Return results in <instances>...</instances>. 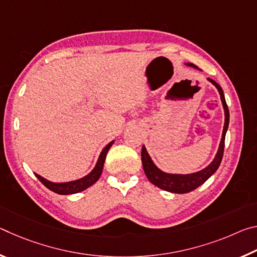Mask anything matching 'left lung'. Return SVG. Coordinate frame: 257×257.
I'll return each mask as SVG.
<instances>
[{
  "label": "left lung",
  "mask_w": 257,
  "mask_h": 257,
  "mask_svg": "<svg viewBox=\"0 0 257 257\" xmlns=\"http://www.w3.org/2000/svg\"><path fill=\"white\" fill-rule=\"evenodd\" d=\"M186 66L193 67L195 69H198L195 64L193 63H186ZM201 70V69H198ZM208 81H211L213 85L216 87V89L219 90L221 102H222L223 110H224V125H223V132H222V138H221L219 150H217V153L215 155L214 160L207 165L206 168H204L203 170L189 173V175H173V173H167L156 167L153 161H152L151 156L149 155L146 151V147L143 145L142 149V162H143V168H144V172L152 184L155 185L159 188L170 191V193H176V194H185L189 193V191L196 189L197 187L204 184L208 178H210L213 173H214L217 168L220 167L221 161L223 158V151H224V138L225 134H227L228 125H229V110L227 102H225L223 90L221 88L220 85L215 82L211 78H207Z\"/></svg>",
  "instance_id": "left-lung-1"
}]
</instances>
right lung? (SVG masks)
Masks as SVG:
<instances>
[{
    "label": "right lung",
    "instance_id": "right-lung-1",
    "mask_svg": "<svg viewBox=\"0 0 257 257\" xmlns=\"http://www.w3.org/2000/svg\"><path fill=\"white\" fill-rule=\"evenodd\" d=\"M113 143H114V141L108 143V144L104 147L101 152V154H99V156H98V160H97L96 164H95L93 170L90 171L88 175L85 176L84 178H80V179L69 181V182H52L50 180L45 179V178L41 177L40 175H36V173H35V176L37 177V179L40 180L42 184L46 187V188H49L50 190L54 191V193H56V194L70 195V194L80 193V191L87 189L88 187L93 186L95 182L99 179V177H101L102 171H103V167H104V162H105L106 154H107L108 150H110V147L113 145Z\"/></svg>",
    "mask_w": 257,
    "mask_h": 257
}]
</instances>
